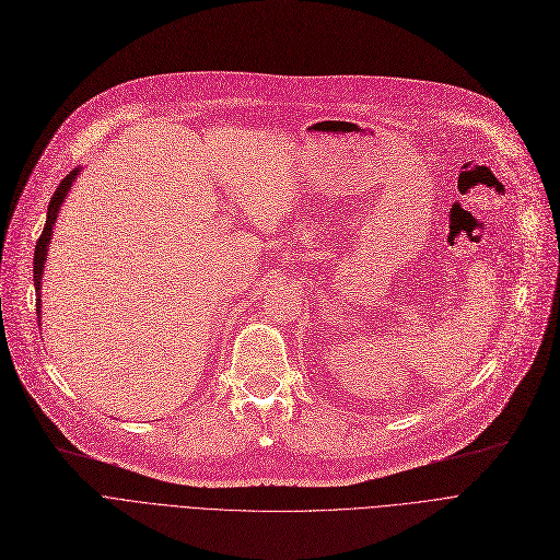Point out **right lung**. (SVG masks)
<instances>
[{
  "mask_svg": "<svg viewBox=\"0 0 560 560\" xmlns=\"http://www.w3.org/2000/svg\"><path fill=\"white\" fill-rule=\"evenodd\" d=\"M81 170L74 167L66 179L58 184L56 192L51 195L49 199V206H47V220H45V229L40 233V238L36 243V252H34V285H36V311H38V325H40V279H43V270H45V260H47V247H49V241H51V233H54V224H56V218H58V209L63 206V199L68 197L70 188H72V182L77 179V174Z\"/></svg>",
  "mask_w": 560,
  "mask_h": 560,
  "instance_id": "add662e5",
  "label": "right lung"
}]
</instances>
